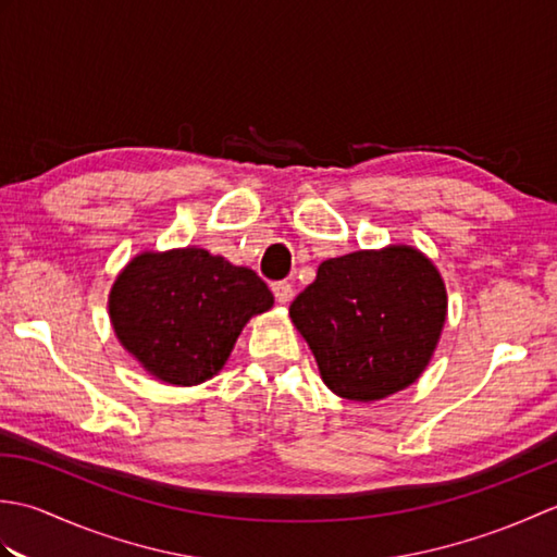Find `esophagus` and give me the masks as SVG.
Segmentation results:
<instances>
[{
  "mask_svg": "<svg viewBox=\"0 0 557 557\" xmlns=\"http://www.w3.org/2000/svg\"><path fill=\"white\" fill-rule=\"evenodd\" d=\"M272 294H275L277 304L287 306L292 301V297H294V289H292L289 282H275V285H272Z\"/></svg>",
  "mask_w": 557,
  "mask_h": 557,
  "instance_id": "1",
  "label": "esophagus"
}]
</instances>
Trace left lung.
I'll return each mask as SVG.
<instances>
[{
    "mask_svg": "<svg viewBox=\"0 0 557 557\" xmlns=\"http://www.w3.org/2000/svg\"><path fill=\"white\" fill-rule=\"evenodd\" d=\"M289 318L337 397L377 401L417 383L431 363L447 289L429 256L389 244L323 260Z\"/></svg>",
    "mask_w": 557,
    "mask_h": 557,
    "instance_id": "obj_1",
    "label": "left lung"
}]
</instances>
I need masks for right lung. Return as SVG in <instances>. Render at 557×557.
<instances>
[{
    "label": "right lung",
    "instance_id": "obj_1",
    "mask_svg": "<svg viewBox=\"0 0 557 557\" xmlns=\"http://www.w3.org/2000/svg\"><path fill=\"white\" fill-rule=\"evenodd\" d=\"M272 292L251 268L206 248L140 251L114 277L108 313L120 345L160 383L191 387L218 375Z\"/></svg>",
    "mask_w": 557,
    "mask_h": 557
}]
</instances>
